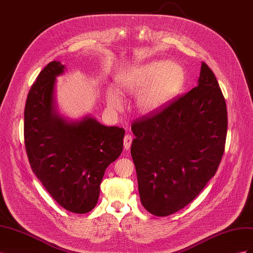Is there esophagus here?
Wrapping results in <instances>:
<instances>
[{"label": "esophagus", "instance_id": "1", "mask_svg": "<svg viewBox=\"0 0 253 253\" xmlns=\"http://www.w3.org/2000/svg\"><path fill=\"white\" fill-rule=\"evenodd\" d=\"M132 141H133V137L129 134H126L125 136V138H124V147H125L126 150H129V148H131Z\"/></svg>", "mask_w": 253, "mask_h": 253}]
</instances>
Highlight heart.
Returning <instances> with one entry per match:
<instances>
[{"mask_svg":"<svg viewBox=\"0 0 253 253\" xmlns=\"http://www.w3.org/2000/svg\"><path fill=\"white\" fill-rule=\"evenodd\" d=\"M185 83V71L174 62L152 60L127 67L118 75L120 88L128 94L139 93L136 108L140 114L157 112L177 95ZM106 106L118 113L124 106V99L117 89L106 91Z\"/></svg>","mask_w":253,"mask_h":253,"instance_id":"heart-1","label":"heart"}]
</instances>
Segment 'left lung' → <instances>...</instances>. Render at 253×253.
I'll return each instance as SVG.
<instances>
[{
	"label": "left lung",
	"instance_id": "1",
	"mask_svg": "<svg viewBox=\"0 0 253 253\" xmlns=\"http://www.w3.org/2000/svg\"><path fill=\"white\" fill-rule=\"evenodd\" d=\"M197 83L162 112L132 126L131 154L140 201L153 215L167 216L185 208L213 177L223 157L226 101L204 62Z\"/></svg>",
	"mask_w": 253,
	"mask_h": 253
}]
</instances>
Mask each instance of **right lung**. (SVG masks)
Segmentation results:
<instances>
[{"instance_id":"1","label":"right lung","mask_w":253,"mask_h":253,"mask_svg":"<svg viewBox=\"0 0 253 253\" xmlns=\"http://www.w3.org/2000/svg\"><path fill=\"white\" fill-rule=\"evenodd\" d=\"M66 71L60 61L45 66L30 88L24 111L30 167L47 192L73 213L95 208L104 172L124 148L125 129L85 115L68 119L58 111L56 82Z\"/></svg>"}]
</instances>
